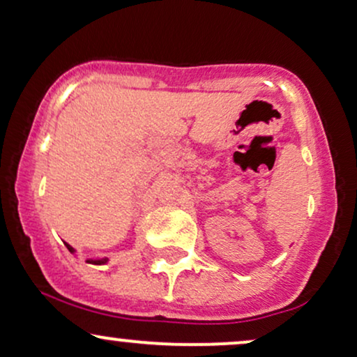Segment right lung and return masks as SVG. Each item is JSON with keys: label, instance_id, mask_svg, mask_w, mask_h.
Masks as SVG:
<instances>
[{"label": "right lung", "instance_id": "obj_1", "mask_svg": "<svg viewBox=\"0 0 357 357\" xmlns=\"http://www.w3.org/2000/svg\"><path fill=\"white\" fill-rule=\"evenodd\" d=\"M66 246H68L69 252H73V253H74V250H73V246H71V245L66 243ZM105 261H107V259H94V261H91V263H94V265H102V263H105Z\"/></svg>", "mask_w": 357, "mask_h": 357}]
</instances>
